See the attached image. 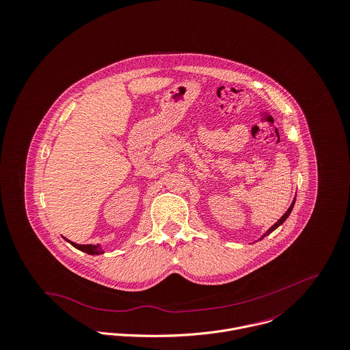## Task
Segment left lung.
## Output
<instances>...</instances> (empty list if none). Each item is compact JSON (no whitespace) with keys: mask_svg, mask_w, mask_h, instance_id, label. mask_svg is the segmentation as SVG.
<instances>
[{"mask_svg":"<svg viewBox=\"0 0 350 350\" xmlns=\"http://www.w3.org/2000/svg\"><path fill=\"white\" fill-rule=\"evenodd\" d=\"M294 204H295V197H294V200H293L291 205L288 206V209L286 211V213H284V215H283V216H282V217H280V219H279V220H278V221H276V223L272 226L271 228H269L266 232L263 233V234L260 236V239H259V240H262L265 236H267V234H270V233L273 232V231H275V230H276L279 226H282V224L286 221V219L290 216V213H291V211H293V208H294Z\"/></svg>","mask_w":350,"mask_h":350,"instance_id":"left-lung-1","label":"left lung"}]
</instances>
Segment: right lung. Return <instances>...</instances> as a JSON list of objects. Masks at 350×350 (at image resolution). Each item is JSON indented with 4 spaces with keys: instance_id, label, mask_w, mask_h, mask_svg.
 I'll return each mask as SVG.
<instances>
[{
    "instance_id": "obj_1",
    "label": "right lung",
    "mask_w": 350,
    "mask_h": 350,
    "mask_svg": "<svg viewBox=\"0 0 350 350\" xmlns=\"http://www.w3.org/2000/svg\"><path fill=\"white\" fill-rule=\"evenodd\" d=\"M64 239H66V237H64ZM66 240H67L71 245H74L75 248H78L80 251L88 254V255H100V254H105V251L102 250L100 244H96V245H94V244H77V243H74V241H71V240H68V239H66Z\"/></svg>"
}]
</instances>
